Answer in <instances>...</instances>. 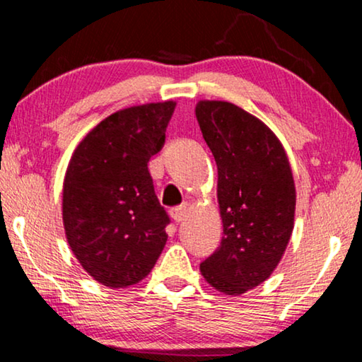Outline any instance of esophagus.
<instances>
[{
    "label": "esophagus",
    "instance_id": "esophagus-1",
    "mask_svg": "<svg viewBox=\"0 0 362 362\" xmlns=\"http://www.w3.org/2000/svg\"><path fill=\"white\" fill-rule=\"evenodd\" d=\"M170 214H171V217H173V219H175L176 222L185 221V217H186V214H187V206H186V204H181V206L171 207Z\"/></svg>",
    "mask_w": 362,
    "mask_h": 362
}]
</instances>
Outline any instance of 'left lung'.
<instances>
[{
  "mask_svg": "<svg viewBox=\"0 0 362 362\" xmlns=\"http://www.w3.org/2000/svg\"><path fill=\"white\" fill-rule=\"evenodd\" d=\"M196 117L217 165L224 237L201 264L207 284L240 295L269 279L288 245L295 182L286 153L265 123L229 102L201 100Z\"/></svg>",
  "mask_w": 362,
  "mask_h": 362,
  "instance_id": "obj_1",
  "label": "left lung"
}]
</instances>
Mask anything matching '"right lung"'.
<instances>
[{
	"instance_id": "1",
	"label": "right lung",
	"mask_w": 362,
	"mask_h": 362,
	"mask_svg": "<svg viewBox=\"0 0 362 362\" xmlns=\"http://www.w3.org/2000/svg\"><path fill=\"white\" fill-rule=\"evenodd\" d=\"M175 102L130 107L102 120L67 166L62 219L67 242L98 284L125 288L145 279L168 240L170 216L148 161L165 145Z\"/></svg>"
}]
</instances>
